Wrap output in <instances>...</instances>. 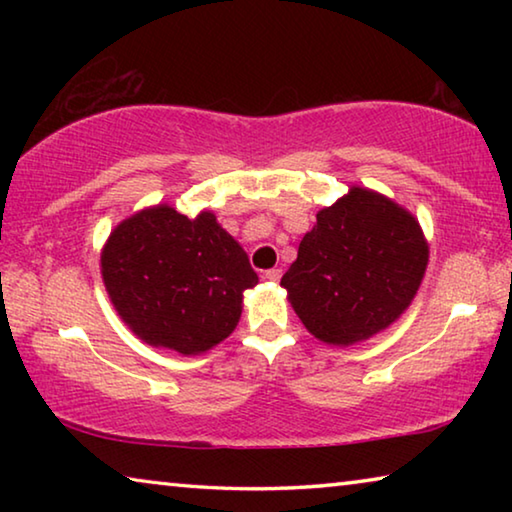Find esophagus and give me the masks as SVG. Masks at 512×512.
Masks as SVG:
<instances>
[{
  "label": "esophagus",
  "mask_w": 512,
  "mask_h": 512,
  "mask_svg": "<svg viewBox=\"0 0 512 512\" xmlns=\"http://www.w3.org/2000/svg\"><path fill=\"white\" fill-rule=\"evenodd\" d=\"M264 277H266V280H271V282H280L282 271H280V268H268V271H264Z\"/></svg>",
  "instance_id": "esophagus-1"
}]
</instances>
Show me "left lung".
I'll use <instances>...</instances> for the list:
<instances>
[{"mask_svg": "<svg viewBox=\"0 0 512 512\" xmlns=\"http://www.w3.org/2000/svg\"><path fill=\"white\" fill-rule=\"evenodd\" d=\"M429 248L413 216L352 187L300 241L282 287L316 339L354 345L400 318L422 282Z\"/></svg>", "mask_w": 512, "mask_h": 512, "instance_id": "8db88e82", "label": "left lung"}]
</instances>
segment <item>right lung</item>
Wrapping results in <instances>:
<instances>
[{
  "label": "right lung",
  "mask_w": 512,
  "mask_h": 512,
  "mask_svg": "<svg viewBox=\"0 0 512 512\" xmlns=\"http://www.w3.org/2000/svg\"><path fill=\"white\" fill-rule=\"evenodd\" d=\"M108 296L151 345L201 354L232 334L257 273L210 212L196 219L169 205L119 223L101 253Z\"/></svg>",
  "instance_id": "obj_1"
}]
</instances>
